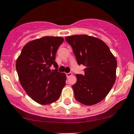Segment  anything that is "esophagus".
Segmentation results:
<instances>
[{"label":"esophagus","mask_w":134,"mask_h":134,"mask_svg":"<svg viewBox=\"0 0 134 134\" xmlns=\"http://www.w3.org/2000/svg\"><path fill=\"white\" fill-rule=\"evenodd\" d=\"M66 75L67 77H71V76L72 75V72H68V73H66Z\"/></svg>","instance_id":"1"}]
</instances>
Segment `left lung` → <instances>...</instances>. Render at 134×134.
Returning <instances> with one entry per match:
<instances>
[{"label": "left lung", "mask_w": 134, "mask_h": 134, "mask_svg": "<svg viewBox=\"0 0 134 134\" xmlns=\"http://www.w3.org/2000/svg\"><path fill=\"white\" fill-rule=\"evenodd\" d=\"M71 46L78 65L85 66L84 74H77L72 85L79 102L91 106L104 99L115 81L117 62L102 41L88 35L66 37Z\"/></svg>", "instance_id": "obj_1"}]
</instances>
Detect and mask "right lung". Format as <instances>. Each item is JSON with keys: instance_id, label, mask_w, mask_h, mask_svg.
I'll list each match as a JSON object with an SVG mask.
<instances>
[{"instance_id": "right-lung-1", "label": "right lung", "mask_w": 134, "mask_h": 134, "mask_svg": "<svg viewBox=\"0 0 134 134\" xmlns=\"http://www.w3.org/2000/svg\"><path fill=\"white\" fill-rule=\"evenodd\" d=\"M60 37H44L27 43L22 49L16 68L23 89L41 104L59 98L66 85V75L58 71L55 55L64 42ZM53 67L54 69L52 70Z\"/></svg>"}]
</instances>
